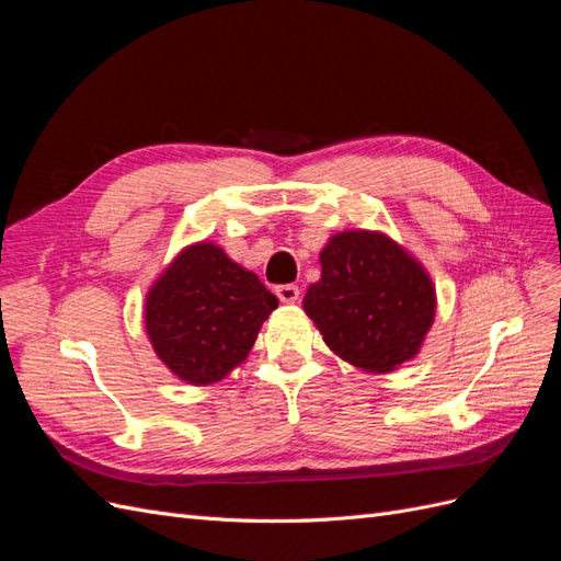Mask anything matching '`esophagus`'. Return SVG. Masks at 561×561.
Listing matches in <instances>:
<instances>
[{
  "label": "esophagus",
  "mask_w": 561,
  "mask_h": 561,
  "mask_svg": "<svg viewBox=\"0 0 561 561\" xmlns=\"http://www.w3.org/2000/svg\"><path fill=\"white\" fill-rule=\"evenodd\" d=\"M276 297L283 304H295L299 299V287L297 285H278L276 287Z\"/></svg>",
  "instance_id": "obj_1"
}]
</instances>
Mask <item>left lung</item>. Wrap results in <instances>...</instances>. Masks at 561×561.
I'll return each instance as SVG.
<instances>
[{"label": "left lung", "mask_w": 561, "mask_h": 561, "mask_svg": "<svg viewBox=\"0 0 561 561\" xmlns=\"http://www.w3.org/2000/svg\"><path fill=\"white\" fill-rule=\"evenodd\" d=\"M304 311L339 358L386 375L421 351L435 320L428 271L381 231H339L320 250Z\"/></svg>", "instance_id": "left-lung-1"}]
</instances>
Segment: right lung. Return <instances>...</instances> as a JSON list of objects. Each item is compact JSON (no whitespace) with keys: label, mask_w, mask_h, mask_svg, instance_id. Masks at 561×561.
Here are the masks:
<instances>
[{"label":"right lung","mask_w":561,"mask_h":561,"mask_svg":"<svg viewBox=\"0 0 561 561\" xmlns=\"http://www.w3.org/2000/svg\"><path fill=\"white\" fill-rule=\"evenodd\" d=\"M278 307L257 274L201 241L151 283L145 328L159 360L180 381L210 386L245 363L262 322Z\"/></svg>","instance_id":"obj_1"}]
</instances>
